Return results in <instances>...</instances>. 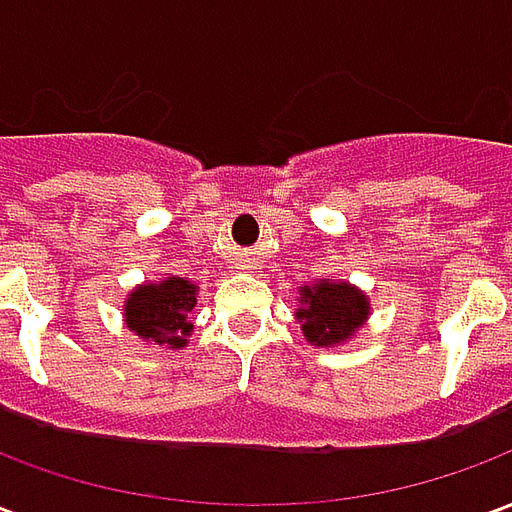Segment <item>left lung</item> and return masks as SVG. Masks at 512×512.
I'll return each instance as SVG.
<instances>
[{
    "mask_svg": "<svg viewBox=\"0 0 512 512\" xmlns=\"http://www.w3.org/2000/svg\"><path fill=\"white\" fill-rule=\"evenodd\" d=\"M301 332L312 345L332 348L351 340L356 329L370 315V301L359 288L348 282H329L321 279L318 285H304L299 290Z\"/></svg>",
    "mask_w": 512,
    "mask_h": 512,
    "instance_id": "left-lung-1",
    "label": "left lung"
}]
</instances>
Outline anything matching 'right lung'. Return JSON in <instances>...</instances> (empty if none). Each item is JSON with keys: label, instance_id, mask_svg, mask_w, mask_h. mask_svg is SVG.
Here are the masks:
<instances>
[{"label": "right lung", "instance_id": "obj_1", "mask_svg": "<svg viewBox=\"0 0 512 512\" xmlns=\"http://www.w3.org/2000/svg\"><path fill=\"white\" fill-rule=\"evenodd\" d=\"M197 304V285L183 277H164L161 282H145L131 290L123 307L126 326L142 343L183 348L191 334L189 312Z\"/></svg>", "mask_w": 512, "mask_h": 512}]
</instances>
